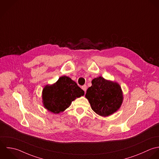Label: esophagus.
Masks as SVG:
<instances>
[{
	"mask_svg": "<svg viewBox=\"0 0 159 159\" xmlns=\"http://www.w3.org/2000/svg\"><path fill=\"white\" fill-rule=\"evenodd\" d=\"M81 88H82V89H83L84 92H86V89H87V86H86V85H83V86L81 87Z\"/></svg>",
	"mask_w": 159,
	"mask_h": 159,
	"instance_id": "1",
	"label": "esophagus"
}]
</instances>
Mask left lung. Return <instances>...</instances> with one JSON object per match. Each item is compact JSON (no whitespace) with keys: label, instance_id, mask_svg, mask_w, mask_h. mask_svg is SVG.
<instances>
[{"label":"left lung","instance_id":"obj_1","mask_svg":"<svg viewBox=\"0 0 159 159\" xmlns=\"http://www.w3.org/2000/svg\"><path fill=\"white\" fill-rule=\"evenodd\" d=\"M85 97L91 108L99 115L109 116L116 111L123 100V92L118 83L107 80L102 76L94 78Z\"/></svg>","mask_w":159,"mask_h":159}]
</instances>
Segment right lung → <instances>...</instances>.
<instances>
[{"mask_svg":"<svg viewBox=\"0 0 159 159\" xmlns=\"http://www.w3.org/2000/svg\"><path fill=\"white\" fill-rule=\"evenodd\" d=\"M82 90L70 78L63 76L52 85H46L43 90L44 107L53 113H59L69 107L72 101L84 96Z\"/></svg>","mask_w":159,"mask_h":159,"instance_id":"obj_1","label":"right lung"}]
</instances>
